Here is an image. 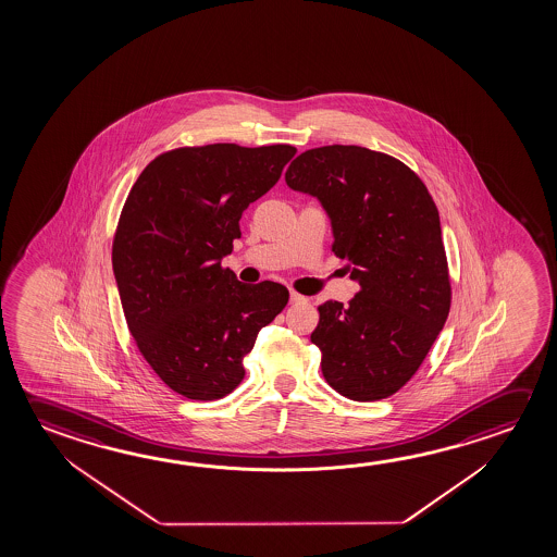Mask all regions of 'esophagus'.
<instances>
[{
	"instance_id": "obj_1",
	"label": "esophagus",
	"mask_w": 557,
	"mask_h": 557,
	"mask_svg": "<svg viewBox=\"0 0 557 557\" xmlns=\"http://www.w3.org/2000/svg\"><path fill=\"white\" fill-rule=\"evenodd\" d=\"M289 301L293 305H301V302H307V297H302L301 293L292 292L289 293Z\"/></svg>"
}]
</instances>
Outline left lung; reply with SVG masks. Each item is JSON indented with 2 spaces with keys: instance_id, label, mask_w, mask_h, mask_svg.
Listing matches in <instances>:
<instances>
[{
  "instance_id": "left-lung-1",
  "label": "left lung",
  "mask_w": 557,
  "mask_h": 557,
  "mask_svg": "<svg viewBox=\"0 0 557 557\" xmlns=\"http://www.w3.org/2000/svg\"><path fill=\"white\" fill-rule=\"evenodd\" d=\"M285 183L317 196L332 221V252L359 292L319 307L310 342L322 374L349 400H383L420 369L450 310V277L435 201L410 166L359 146L297 157Z\"/></svg>"
}]
</instances>
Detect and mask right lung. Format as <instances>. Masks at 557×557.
<instances>
[{
    "label": "right lung",
    "mask_w": 557,
    "mask_h": 557,
    "mask_svg": "<svg viewBox=\"0 0 557 557\" xmlns=\"http://www.w3.org/2000/svg\"><path fill=\"white\" fill-rule=\"evenodd\" d=\"M297 149L211 144L164 151L132 186L112 240L120 302L137 349L171 391L220 400L245 379L258 332L285 309L282 283L221 265L238 221Z\"/></svg>",
    "instance_id": "1"
}]
</instances>
